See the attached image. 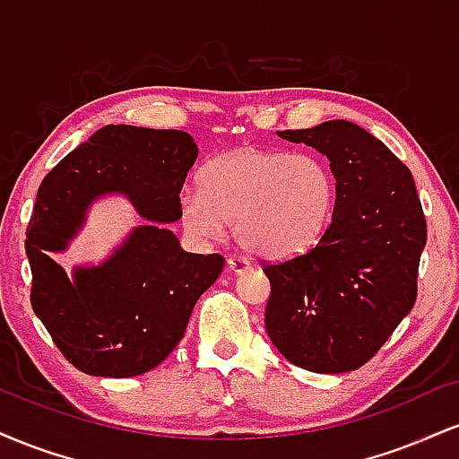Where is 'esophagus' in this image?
Returning <instances> with one entry per match:
<instances>
[{"label":"esophagus","mask_w":459,"mask_h":459,"mask_svg":"<svg viewBox=\"0 0 459 459\" xmlns=\"http://www.w3.org/2000/svg\"><path fill=\"white\" fill-rule=\"evenodd\" d=\"M229 270L230 272H235V273H244V272H247L252 267V263L246 259V256H237V255H230L229 256Z\"/></svg>","instance_id":"1"}]
</instances>
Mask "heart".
<instances>
[{
  "instance_id": "heart-1",
  "label": "heart",
  "mask_w": 459,
  "mask_h": 459,
  "mask_svg": "<svg viewBox=\"0 0 459 459\" xmlns=\"http://www.w3.org/2000/svg\"><path fill=\"white\" fill-rule=\"evenodd\" d=\"M334 203V175L321 157L239 149L204 163L200 189H186L178 209L198 239H220L226 224H233L235 239L246 250L287 256L317 244Z\"/></svg>"
}]
</instances>
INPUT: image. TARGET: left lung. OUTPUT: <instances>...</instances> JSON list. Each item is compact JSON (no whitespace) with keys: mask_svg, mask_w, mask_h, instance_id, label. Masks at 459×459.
<instances>
[{"mask_svg":"<svg viewBox=\"0 0 459 459\" xmlns=\"http://www.w3.org/2000/svg\"><path fill=\"white\" fill-rule=\"evenodd\" d=\"M324 152L336 178L332 222L307 252L265 263V330L276 350L315 373L371 360L416 302L425 222L412 172L347 120L278 131Z\"/></svg>","mask_w":459,"mask_h":459,"instance_id":"8db88e82","label":"left lung"}]
</instances>
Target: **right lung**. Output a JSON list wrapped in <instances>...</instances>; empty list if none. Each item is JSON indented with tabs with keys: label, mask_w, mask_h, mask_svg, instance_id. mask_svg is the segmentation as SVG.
Returning a JSON list of instances; mask_svg holds the SVG:
<instances>
[{
	"label": "right lung",
	"mask_w": 459,
	"mask_h": 459,
	"mask_svg": "<svg viewBox=\"0 0 459 459\" xmlns=\"http://www.w3.org/2000/svg\"><path fill=\"white\" fill-rule=\"evenodd\" d=\"M198 157L186 131L108 125L40 183L28 224L30 302L62 356L88 376L134 377L183 339L198 298L222 273V255H192L161 224L181 218L178 194ZM123 191L150 224L101 268L73 281L48 256L64 249L87 204Z\"/></svg>",
	"instance_id": "add662e5"
}]
</instances>
